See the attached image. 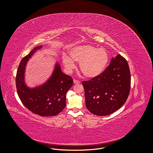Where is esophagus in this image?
I'll return each instance as SVG.
<instances>
[{
	"label": "esophagus",
	"mask_w": 153,
	"mask_h": 153,
	"mask_svg": "<svg viewBox=\"0 0 153 153\" xmlns=\"http://www.w3.org/2000/svg\"><path fill=\"white\" fill-rule=\"evenodd\" d=\"M73 82H74V84H79V83H80V81H79V80H76V79H74V80H73Z\"/></svg>",
	"instance_id": "esophagus-1"
}]
</instances>
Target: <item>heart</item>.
Listing matches in <instances>:
<instances>
[{"label":"heart","mask_w":153,"mask_h":153,"mask_svg":"<svg viewBox=\"0 0 153 153\" xmlns=\"http://www.w3.org/2000/svg\"><path fill=\"white\" fill-rule=\"evenodd\" d=\"M70 57L62 56V63L68 72L75 67L73 60L79 62V68L87 78H94L100 75L105 69L109 61V56L105 49L91 45L74 46L69 51Z\"/></svg>","instance_id":"1"}]
</instances>
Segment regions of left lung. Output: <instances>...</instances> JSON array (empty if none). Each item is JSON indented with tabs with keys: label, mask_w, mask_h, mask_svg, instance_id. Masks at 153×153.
Segmentation results:
<instances>
[{
	"label": "left lung",
	"mask_w": 153,
	"mask_h": 153,
	"mask_svg": "<svg viewBox=\"0 0 153 153\" xmlns=\"http://www.w3.org/2000/svg\"><path fill=\"white\" fill-rule=\"evenodd\" d=\"M82 84L87 109L98 116L111 114L123 105L130 94L131 74L128 62L118 54L100 75Z\"/></svg>",
	"instance_id": "1"
}]
</instances>
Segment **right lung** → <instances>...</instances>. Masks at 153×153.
Masks as SVG:
<instances>
[{"instance_id": "obj_1", "label": "right lung", "mask_w": 153, "mask_h": 153, "mask_svg": "<svg viewBox=\"0 0 153 153\" xmlns=\"http://www.w3.org/2000/svg\"><path fill=\"white\" fill-rule=\"evenodd\" d=\"M36 46L22 58L16 72V87L23 104L32 112L42 117L57 115L66 105V94L73 85L72 78L61 71L56 64L51 77L41 86L30 88L25 82L26 64L35 51L41 49Z\"/></svg>"}]
</instances>
